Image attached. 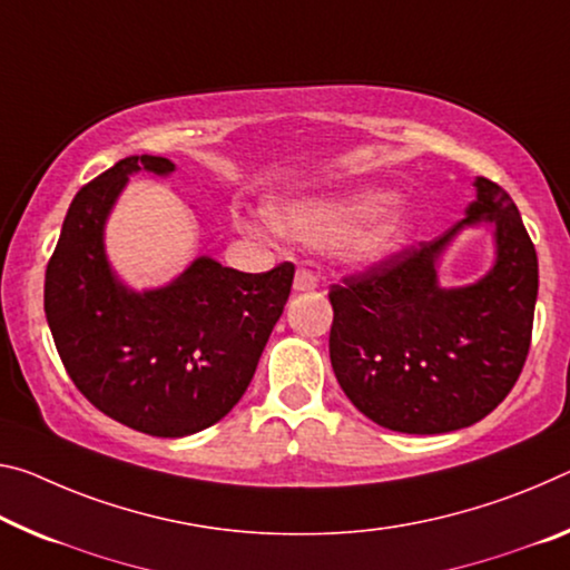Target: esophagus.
I'll return each instance as SVG.
<instances>
[{"label":"esophagus","instance_id":"obj_1","mask_svg":"<svg viewBox=\"0 0 570 570\" xmlns=\"http://www.w3.org/2000/svg\"><path fill=\"white\" fill-rule=\"evenodd\" d=\"M320 286V278L309 268H296L294 274V292H314Z\"/></svg>","mask_w":570,"mask_h":570}]
</instances>
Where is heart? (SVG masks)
Returning a JSON list of instances; mask_svg holds the SVG:
<instances>
[{
	"mask_svg": "<svg viewBox=\"0 0 570 570\" xmlns=\"http://www.w3.org/2000/svg\"><path fill=\"white\" fill-rule=\"evenodd\" d=\"M268 220L286 238L327 243L334 261L350 271H370L387 264L419 230L411 207L393 200L391 189L381 187L274 200L268 205ZM238 223L248 233L264 230V225L246 215H240Z\"/></svg>",
	"mask_w": 570,
	"mask_h": 570,
	"instance_id": "obj_1",
	"label": "heart"
}]
</instances>
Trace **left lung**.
Listing matches in <instances>:
<instances>
[{
	"label": "left lung",
	"instance_id": "1",
	"mask_svg": "<svg viewBox=\"0 0 570 570\" xmlns=\"http://www.w3.org/2000/svg\"><path fill=\"white\" fill-rule=\"evenodd\" d=\"M466 218L431 243L332 286L330 360L347 399L377 426L449 433L494 411L530 350L538 256L500 185L474 179ZM493 236L487 275L440 284V258L464 229Z\"/></svg>",
	"mask_w": 570,
	"mask_h": 570
}]
</instances>
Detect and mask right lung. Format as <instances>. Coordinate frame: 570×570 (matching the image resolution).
I'll list each match as a JSON object with an SVG mask.
<instances>
[{
  "instance_id": "obj_1",
  "label": "right lung",
  "mask_w": 570,
  "mask_h": 570,
  "mask_svg": "<svg viewBox=\"0 0 570 570\" xmlns=\"http://www.w3.org/2000/svg\"><path fill=\"white\" fill-rule=\"evenodd\" d=\"M175 169L167 157L131 155L80 187L45 271V317L70 381L114 421L161 439L230 413L294 282L292 264L243 274L195 256L167 284H126L108 258L106 223L134 175Z\"/></svg>"
}]
</instances>
